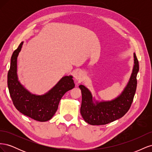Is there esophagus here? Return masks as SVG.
<instances>
[{
  "mask_svg": "<svg viewBox=\"0 0 152 152\" xmlns=\"http://www.w3.org/2000/svg\"><path fill=\"white\" fill-rule=\"evenodd\" d=\"M74 78L77 81L81 82L84 79V74L82 71H77L74 75Z\"/></svg>",
  "mask_w": 152,
  "mask_h": 152,
  "instance_id": "obj_1",
  "label": "esophagus"
}]
</instances>
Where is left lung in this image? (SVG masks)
<instances>
[{
  "label": "left lung",
  "mask_w": 152,
  "mask_h": 152,
  "mask_svg": "<svg viewBox=\"0 0 152 152\" xmlns=\"http://www.w3.org/2000/svg\"><path fill=\"white\" fill-rule=\"evenodd\" d=\"M139 62L134 53V66L131 77L123 91L110 101L96 100L91 91L84 85L79 87L82 93L80 113L85 122L91 125H104L122 117L129 110L136 93V77Z\"/></svg>",
  "instance_id": "1"
}]
</instances>
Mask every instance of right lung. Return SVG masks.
<instances>
[{
  "label": "right lung",
  "mask_w": 152,
  "mask_h": 152,
  "mask_svg": "<svg viewBox=\"0 0 152 152\" xmlns=\"http://www.w3.org/2000/svg\"><path fill=\"white\" fill-rule=\"evenodd\" d=\"M23 42L13 52L7 74V86L16 108L25 115L39 122L49 121L57 111L59 102L67 91L74 88L72 75L63 77L48 93L31 94L21 85L17 75V58Z\"/></svg>",
  "instance_id": "obj_1"
}]
</instances>
